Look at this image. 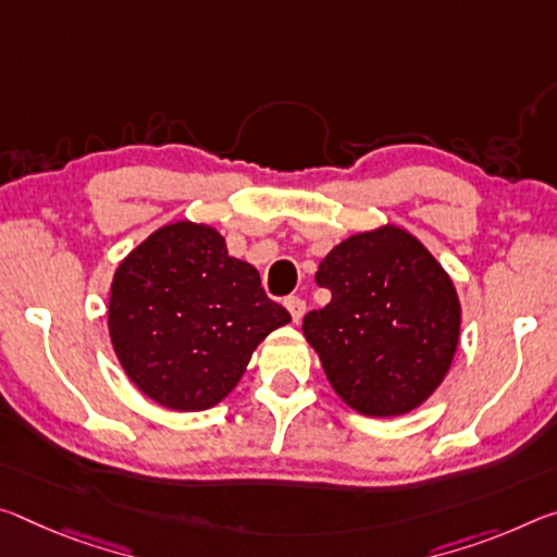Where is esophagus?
I'll list each match as a JSON object with an SVG mask.
<instances>
[{
	"label": "esophagus",
	"mask_w": 557,
	"mask_h": 557,
	"mask_svg": "<svg viewBox=\"0 0 557 557\" xmlns=\"http://www.w3.org/2000/svg\"><path fill=\"white\" fill-rule=\"evenodd\" d=\"M285 307H287V312L293 314V322H299V320H302L305 312H307L305 299H299V297H287V299H285Z\"/></svg>",
	"instance_id": "esophagus-1"
}]
</instances>
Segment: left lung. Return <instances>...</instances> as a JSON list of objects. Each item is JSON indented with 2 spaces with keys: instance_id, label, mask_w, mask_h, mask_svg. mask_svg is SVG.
I'll list each match as a JSON object with an SVG mask.
<instances>
[{
  "instance_id": "obj_1",
  "label": "left lung",
  "mask_w": 557,
  "mask_h": 557,
  "mask_svg": "<svg viewBox=\"0 0 557 557\" xmlns=\"http://www.w3.org/2000/svg\"><path fill=\"white\" fill-rule=\"evenodd\" d=\"M330 305L305 314V339L342 401L364 417H401L451 367L461 302L454 280L417 237L382 225L332 247L317 270Z\"/></svg>"
}]
</instances>
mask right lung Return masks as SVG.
<instances>
[{
  "label": "right lung",
  "mask_w": 557,
  "mask_h": 557,
  "mask_svg": "<svg viewBox=\"0 0 557 557\" xmlns=\"http://www.w3.org/2000/svg\"><path fill=\"white\" fill-rule=\"evenodd\" d=\"M287 322L258 270L231 258L215 227L190 220L148 235L111 282L109 334L123 372L173 411L223 401L258 344Z\"/></svg>",
  "instance_id": "right-lung-1"
}]
</instances>
